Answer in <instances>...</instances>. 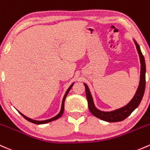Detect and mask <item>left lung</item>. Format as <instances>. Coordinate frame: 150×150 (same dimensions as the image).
<instances>
[{
  "label": "left lung",
  "instance_id": "obj_1",
  "mask_svg": "<svg viewBox=\"0 0 150 150\" xmlns=\"http://www.w3.org/2000/svg\"><path fill=\"white\" fill-rule=\"evenodd\" d=\"M134 43L136 45L137 50L138 54H139V59H140L141 63V71H140V80H139V87H138L137 92L134 95V98L131 100V101L125 106L120 108V109L113 110L111 112H103L101 110L97 109L94 105L93 98L90 94V90H89L88 85L84 84L85 87V93H86V98L88 100V108L90 112L94 116L99 119L109 122H120L126 119L129 115L134 111V110L139 106V103H141L143 95H144V90H145L146 79H145V72H146V65L144 57L143 56L142 52H141L140 47L139 45L134 40Z\"/></svg>",
  "mask_w": 150,
  "mask_h": 150
}]
</instances>
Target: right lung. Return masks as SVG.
Returning a JSON list of instances; mask_svg holds the SVG:
<instances>
[{
  "mask_svg": "<svg viewBox=\"0 0 150 150\" xmlns=\"http://www.w3.org/2000/svg\"><path fill=\"white\" fill-rule=\"evenodd\" d=\"M72 85H73V83H72V85H70V88H69L68 89H67V91H66V93H65V95H64V97H63V99H62V106H61V110H60V112H59V114H57V115H56V116H55V117H54L51 118V119H49V120H42V121H38V120H32V119H30V118H28V117H26V116H25L24 115H23L22 113H21V112H19V113H20V114H21V115H22L23 117L25 118V120H27L28 121L30 122H32V123H34V124H36V125H42V124H45V123L50 122L54 121V120H55L58 119V118H60V117L62 116V115L63 114V112H64V105H65V98H66V97H67V94H68L69 91H70V89L72 88Z\"/></svg>",
  "mask_w": 150,
  "mask_h": 150,
  "instance_id": "right-lung-1",
  "label": "right lung"
}]
</instances>
